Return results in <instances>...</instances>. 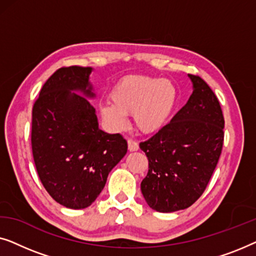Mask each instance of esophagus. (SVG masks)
<instances>
[{
	"instance_id": "obj_1",
	"label": "esophagus",
	"mask_w": 256,
	"mask_h": 256,
	"mask_svg": "<svg viewBox=\"0 0 256 256\" xmlns=\"http://www.w3.org/2000/svg\"><path fill=\"white\" fill-rule=\"evenodd\" d=\"M128 150L129 152H138V144L134 140H128Z\"/></svg>"
}]
</instances>
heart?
<instances>
[{"label":"heart","mask_w":256,"mask_h":256,"mask_svg":"<svg viewBox=\"0 0 256 256\" xmlns=\"http://www.w3.org/2000/svg\"><path fill=\"white\" fill-rule=\"evenodd\" d=\"M110 102L100 106L101 118L113 129L127 124V115L134 114L136 128L154 134L169 120L177 102V88L168 79L128 76L110 92Z\"/></svg>","instance_id":"b5f03b06"}]
</instances>
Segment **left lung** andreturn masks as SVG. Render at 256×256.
Instances as JSON below:
<instances>
[{"instance_id":"left-lung-1","label":"left lung","mask_w":256,"mask_h":256,"mask_svg":"<svg viewBox=\"0 0 256 256\" xmlns=\"http://www.w3.org/2000/svg\"><path fill=\"white\" fill-rule=\"evenodd\" d=\"M188 78L194 90L185 106L170 124L140 143L149 160L141 191L157 212L180 211L194 204L222 154L225 121L219 101L200 76Z\"/></svg>"}]
</instances>
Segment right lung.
<instances>
[{"mask_svg":"<svg viewBox=\"0 0 256 256\" xmlns=\"http://www.w3.org/2000/svg\"><path fill=\"white\" fill-rule=\"evenodd\" d=\"M92 71L80 66L57 70L32 108L31 144L38 176L56 202L73 210L92 205L128 148L120 134L99 128L90 101L96 98Z\"/></svg>","mask_w":256,"mask_h":256,"instance_id":"right-lung-1","label":"right lung"}]
</instances>
